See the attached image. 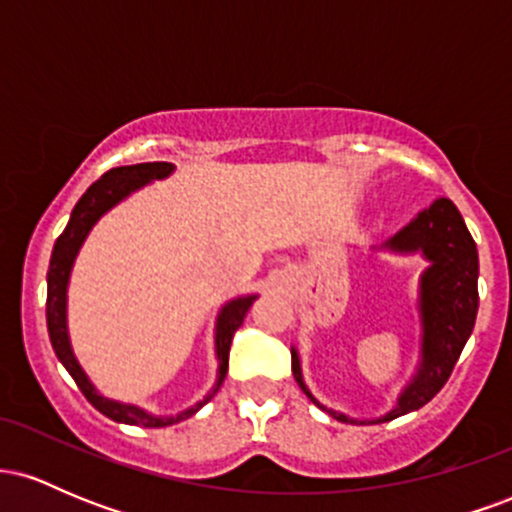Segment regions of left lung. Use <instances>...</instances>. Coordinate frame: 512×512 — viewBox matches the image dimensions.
<instances>
[{"instance_id": "8db88e82", "label": "left lung", "mask_w": 512, "mask_h": 512, "mask_svg": "<svg viewBox=\"0 0 512 512\" xmlns=\"http://www.w3.org/2000/svg\"><path fill=\"white\" fill-rule=\"evenodd\" d=\"M378 252L390 255H421L428 267L419 276V363L395 407L375 419H354L342 411L325 407L303 380L301 356L291 346V370L305 397L344 424H383L397 416L424 407L448 383L452 368L460 358L469 334L474 330L479 310V252L469 236L464 219L448 197H438L431 207L419 211L402 231L385 240Z\"/></svg>"}]
</instances>
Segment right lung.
Segmentation results:
<instances>
[{
    "label": "right lung",
    "instance_id": "right-lung-1",
    "mask_svg": "<svg viewBox=\"0 0 512 512\" xmlns=\"http://www.w3.org/2000/svg\"><path fill=\"white\" fill-rule=\"evenodd\" d=\"M175 166L166 161L156 163H137V166H120L108 170L101 180L93 182L91 187L81 195L76 207L72 209V216H69L67 228L62 231V236L57 238L55 248H52L50 257V269H48V332L52 349H55L57 358L67 373L72 375L74 383L79 385V390L84 392L88 402L93 404L101 414L108 416V419L117 421V424H129V426H144V428H163L173 426L178 421L190 419L192 414H197L204 404L209 402L211 397L219 392L228 373V351H231L233 334L240 325H243L245 315H248L250 305L255 303L257 293H248V296L231 298L228 303L221 305L219 315H216L214 325V354H216V380L211 385V390L204 395L202 402L192 404V407L182 409L180 414L170 416H158L151 414L137 404L117 402V399H110L101 395L96 390V385L91 383V378L86 375V370L81 368L79 358H76L72 349V339H69V325H67V291H69V279H72V269L76 262V255H79L81 245L86 243L91 228L101 221V216L108 214L110 209L117 207L122 199L134 195L137 190L149 185L154 180H166L168 175H173Z\"/></svg>",
    "mask_w": 512,
    "mask_h": 512
}]
</instances>
